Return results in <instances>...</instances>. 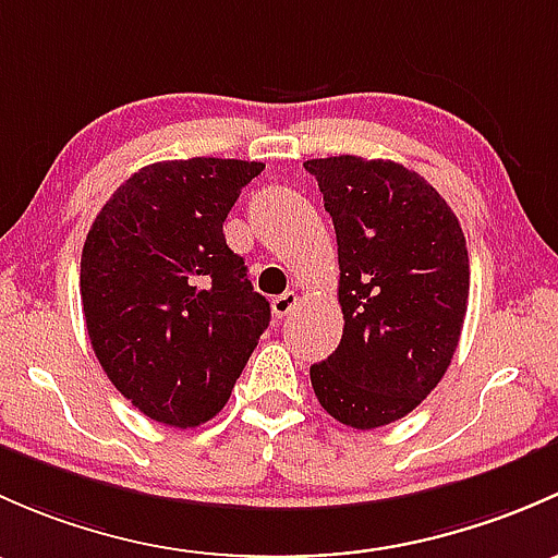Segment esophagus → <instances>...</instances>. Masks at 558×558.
<instances>
[{"mask_svg":"<svg viewBox=\"0 0 558 558\" xmlns=\"http://www.w3.org/2000/svg\"><path fill=\"white\" fill-rule=\"evenodd\" d=\"M295 306H298V292H292V290L281 292V295H277L271 301V308L277 317H287V314H290Z\"/></svg>","mask_w":558,"mask_h":558,"instance_id":"34e87169","label":"esophagus"}]
</instances>
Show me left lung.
Masks as SVG:
<instances>
[{
	"mask_svg": "<svg viewBox=\"0 0 558 558\" xmlns=\"http://www.w3.org/2000/svg\"><path fill=\"white\" fill-rule=\"evenodd\" d=\"M338 241L343 336L312 365L319 405L354 429L408 416L444 378L468 314L457 215L424 177L357 155L306 160Z\"/></svg>",
	"mask_w": 558,
	"mask_h": 558,
	"instance_id": "obj_1",
	"label": "left lung"
}]
</instances>
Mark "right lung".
Instances as JSON below:
<instances>
[{
  "label": "right lung",
  "mask_w": 558,
  "mask_h": 558,
  "mask_svg": "<svg viewBox=\"0 0 558 558\" xmlns=\"http://www.w3.org/2000/svg\"><path fill=\"white\" fill-rule=\"evenodd\" d=\"M255 160H160L101 206L80 260L90 347L131 405L166 427L222 411L271 322L222 222Z\"/></svg>",
  "instance_id": "1"
}]
</instances>
